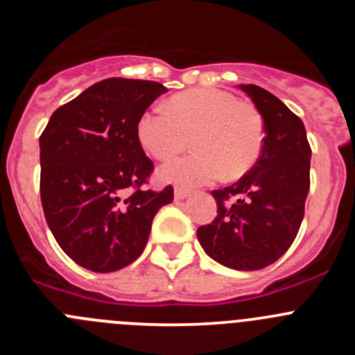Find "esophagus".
<instances>
[{"mask_svg":"<svg viewBox=\"0 0 355 355\" xmlns=\"http://www.w3.org/2000/svg\"><path fill=\"white\" fill-rule=\"evenodd\" d=\"M190 196V192H188V190H184V188H175L174 190V199L175 200H181V199H187V197Z\"/></svg>","mask_w":355,"mask_h":355,"instance_id":"1","label":"esophagus"}]
</instances>
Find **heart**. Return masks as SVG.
Returning a JSON list of instances; mask_svg holds the SVG:
<instances>
[{
    "instance_id": "heart-1",
    "label": "heart",
    "mask_w": 355,
    "mask_h": 355,
    "mask_svg": "<svg viewBox=\"0 0 355 355\" xmlns=\"http://www.w3.org/2000/svg\"><path fill=\"white\" fill-rule=\"evenodd\" d=\"M168 108L155 106L139 119L137 135L144 149L158 159L178 155L190 144L197 150L165 163L159 178L184 187L208 184L245 174L261 155L265 126L252 105L218 89L175 94Z\"/></svg>"
}]
</instances>
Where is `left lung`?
<instances>
[{"label":"left lung","instance_id":"obj_1","mask_svg":"<svg viewBox=\"0 0 355 355\" xmlns=\"http://www.w3.org/2000/svg\"><path fill=\"white\" fill-rule=\"evenodd\" d=\"M265 124L258 162L231 187L213 190L215 220L197 229L205 252L233 270H261L293 243L309 192L311 147L304 122L258 85H240Z\"/></svg>","mask_w":355,"mask_h":355}]
</instances>
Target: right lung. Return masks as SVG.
<instances>
[{
  "label": "right lung",
  "mask_w": 355,
  "mask_h": 355,
  "mask_svg": "<svg viewBox=\"0 0 355 355\" xmlns=\"http://www.w3.org/2000/svg\"><path fill=\"white\" fill-rule=\"evenodd\" d=\"M165 92L156 81L108 78L56 110L40 135L46 222L62 250L87 270L131 265L146 249L158 209L174 199L172 187L142 188L155 167L137 135L139 119Z\"/></svg>",
  "instance_id": "1"
}]
</instances>
